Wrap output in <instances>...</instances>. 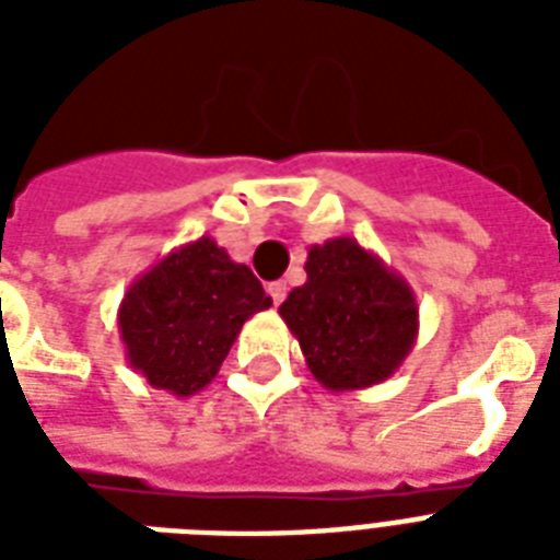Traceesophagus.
<instances>
[{
	"instance_id": "esophagus-1",
	"label": "esophagus",
	"mask_w": 560,
	"mask_h": 560,
	"mask_svg": "<svg viewBox=\"0 0 560 560\" xmlns=\"http://www.w3.org/2000/svg\"><path fill=\"white\" fill-rule=\"evenodd\" d=\"M267 293H270V299L276 305H281L284 296H288V284H284V281H270V284H267Z\"/></svg>"
}]
</instances>
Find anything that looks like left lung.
Here are the masks:
<instances>
[{
  "label": "left lung",
  "mask_w": 560,
  "mask_h": 560,
  "mask_svg": "<svg viewBox=\"0 0 560 560\" xmlns=\"http://www.w3.org/2000/svg\"><path fill=\"white\" fill-rule=\"evenodd\" d=\"M307 281L279 314L316 381L331 392L366 389L398 372L418 337V302L404 276L354 237L307 249Z\"/></svg>",
  "instance_id": "1"
}]
</instances>
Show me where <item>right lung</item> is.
Returning <instances> with one entry per match:
<instances>
[{
    "label": "right lung",
    "instance_id": "1",
    "mask_svg": "<svg viewBox=\"0 0 560 560\" xmlns=\"http://www.w3.org/2000/svg\"><path fill=\"white\" fill-rule=\"evenodd\" d=\"M270 305L253 270L202 235L127 288L118 334L133 372L153 389L188 398L214 381L246 319Z\"/></svg>",
    "mask_w": 560,
    "mask_h": 560
}]
</instances>
